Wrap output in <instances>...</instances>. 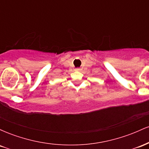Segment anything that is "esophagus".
Instances as JSON below:
<instances>
[{
    "mask_svg": "<svg viewBox=\"0 0 149 149\" xmlns=\"http://www.w3.org/2000/svg\"><path fill=\"white\" fill-rule=\"evenodd\" d=\"M75 70H76V71H80V68H76V69Z\"/></svg>",
    "mask_w": 149,
    "mask_h": 149,
    "instance_id": "34e87169",
    "label": "esophagus"
}]
</instances>
